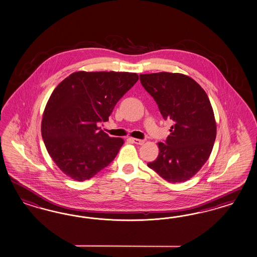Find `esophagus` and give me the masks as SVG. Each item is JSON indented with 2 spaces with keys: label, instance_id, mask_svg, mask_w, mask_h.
<instances>
[{
  "label": "esophagus",
  "instance_id": "34e87169",
  "mask_svg": "<svg viewBox=\"0 0 257 257\" xmlns=\"http://www.w3.org/2000/svg\"><path fill=\"white\" fill-rule=\"evenodd\" d=\"M133 143L137 144V145H142L144 143V140H139V139H131Z\"/></svg>",
  "mask_w": 257,
  "mask_h": 257
}]
</instances>
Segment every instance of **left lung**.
Returning a JSON list of instances; mask_svg holds the SVG:
<instances>
[{
	"label": "left lung",
	"mask_w": 257,
	"mask_h": 257,
	"mask_svg": "<svg viewBox=\"0 0 257 257\" xmlns=\"http://www.w3.org/2000/svg\"><path fill=\"white\" fill-rule=\"evenodd\" d=\"M143 87L156 101L165 119L173 125L159 155L148 163L164 180L181 183L193 177L208 160L217 125L207 94L192 78L182 73L140 74Z\"/></svg>",
	"instance_id": "1"
}]
</instances>
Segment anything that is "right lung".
Here are the masks:
<instances>
[{"label": "right lung", "mask_w": 257, "mask_h": 257, "mask_svg": "<svg viewBox=\"0 0 257 257\" xmlns=\"http://www.w3.org/2000/svg\"><path fill=\"white\" fill-rule=\"evenodd\" d=\"M139 80L132 72L77 71L56 86L47 102L41 135L47 151L71 179H90L111 163L124 140L98 127Z\"/></svg>", "instance_id": "right-lung-1"}]
</instances>
